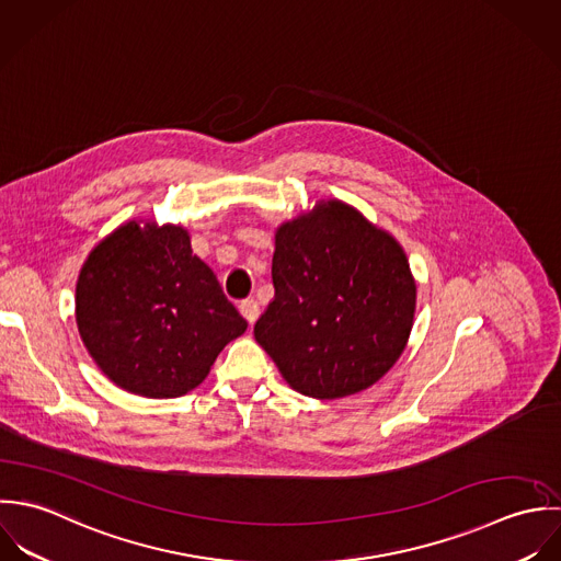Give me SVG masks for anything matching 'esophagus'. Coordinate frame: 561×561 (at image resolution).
<instances>
[{
	"label": "esophagus",
	"mask_w": 561,
	"mask_h": 561,
	"mask_svg": "<svg viewBox=\"0 0 561 561\" xmlns=\"http://www.w3.org/2000/svg\"><path fill=\"white\" fill-rule=\"evenodd\" d=\"M238 310H240V314L247 319L249 325H253V323L257 321V317H260V306H257V301H253V299L242 301V304L238 306Z\"/></svg>",
	"instance_id": "esophagus-1"
}]
</instances>
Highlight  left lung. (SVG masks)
Listing matches in <instances>:
<instances>
[{"instance_id":"left-lung-1","label":"left lung","mask_w":561,"mask_h":561,"mask_svg":"<svg viewBox=\"0 0 561 561\" xmlns=\"http://www.w3.org/2000/svg\"><path fill=\"white\" fill-rule=\"evenodd\" d=\"M275 297L253 336L288 386L340 399L379 381L414 325L416 282L403 247L330 199L275 231Z\"/></svg>"}]
</instances>
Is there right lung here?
<instances>
[{"label": "right lung", "instance_id": "obj_1", "mask_svg": "<svg viewBox=\"0 0 561 561\" xmlns=\"http://www.w3.org/2000/svg\"><path fill=\"white\" fill-rule=\"evenodd\" d=\"M84 346L118 388L173 399L197 388L247 321L180 225L116 227L87 257L76 286Z\"/></svg>", "mask_w": 561, "mask_h": 561}]
</instances>
